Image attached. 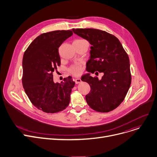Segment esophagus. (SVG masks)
Segmentation results:
<instances>
[{"label": "esophagus", "mask_w": 157, "mask_h": 157, "mask_svg": "<svg viewBox=\"0 0 157 157\" xmlns=\"http://www.w3.org/2000/svg\"><path fill=\"white\" fill-rule=\"evenodd\" d=\"M81 79L79 78H77L75 79V83H76V84H79V83H81Z\"/></svg>", "instance_id": "obj_1"}]
</instances>
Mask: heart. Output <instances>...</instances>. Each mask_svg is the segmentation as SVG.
Instances as JSON below:
<instances>
[{"label":"heart","instance_id":"1","mask_svg":"<svg viewBox=\"0 0 157 157\" xmlns=\"http://www.w3.org/2000/svg\"><path fill=\"white\" fill-rule=\"evenodd\" d=\"M83 39H77L75 40L74 41H77V40H81ZM69 72L73 74L74 76H78L82 72V67H81V63H75L71 65V67L69 68Z\"/></svg>","mask_w":157,"mask_h":157}]
</instances>
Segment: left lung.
Returning <instances> with one entry per match:
<instances>
[{
	"mask_svg": "<svg viewBox=\"0 0 157 157\" xmlns=\"http://www.w3.org/2000/svg\"><path fill=\"white\" fill-rule=\"evenodd\" d=\"M72 30L92 44L86 71L104 73L101 80L90 74L82 76L81 80L88 83L91 89L85 97L86 101L97 112L111 111L125 99L131 84L128 56L118 39L108 32L95 29Z\"/></svg>",
	"mask_w": 157,
	"mask_h": 157,
	"instance_id": "1",
	"label": "left lung"
}]
</instances>
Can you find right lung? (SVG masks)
<instances>
[{"instance_id":"add662e5","label":"right lung","mask_w":157,"mask_h":157,"mask_svg":"<svg viewBox=\"0 0 157 157\" xmlns=\"http://www.w3.org/2000/svg\"><path fill=\"white\" fill-rule=\"evenodd\" d=\"M73 34L71 30H55L37 37L23 57L22 85L31 103L38 109L55 113L66 109L75 85L71 76L55 83L53 76L60 65L59 48Z\"/></svg>"}]
</instances>
